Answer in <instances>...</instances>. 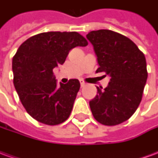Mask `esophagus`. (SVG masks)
<instances>
[{
    "mask_svg": "<svg viewBox=\"0 0 158 158\" xmlns=\"http://www.w3.org/2000/svg\"><path fill=\"white\" fill-rule=\"evenodd\" d=\"M79 82H80V85H81V87H84V86L85 85V82L84 80H82V79H81V80H80Z\"/></svg>",
    "mask_w": 158,
    "mask_h": 158,
    "instance_id": "esophagus-1",
    "label": "esophagus"
}]
</instances>
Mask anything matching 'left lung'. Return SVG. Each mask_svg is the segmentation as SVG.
<instances>
[{
    "instance_id": "1",
    "label": "left lung",
    "mask_w": 158,
    "mask_h": 158,
    "mask_svg": "<svg viewBox=\"0 0 158 158\" xmlns=\"http://www.w3.org/2000/svg\"><path fill=\"white\" fill-rule=\"evenodd\" d=\"M86 37L97 56L96 72L111 77L103 90L96 87L89 107L97 122L117 125L132 116L141 102L148 75L146 57L131 40L112 30L90 31Z\"/></svg>"
}]
</instances>
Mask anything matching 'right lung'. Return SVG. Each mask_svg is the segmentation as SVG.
Instances as JSON below:
<instances>
[{
    "label": "right lung",
    "instance_id": "obj_1",
    "mask_svg": "<svg viewBox=\"0 0 158 158\" xmlns=\"http://www.w3.org/2000/svg\"><path fill=\"white\" fill-rule=\"evenodd\" d=\"M87 45L77 32H47L30 37L19 46L12 58L13 84L33 118L47 125L69 118L80 83L73 79L57 85L53 69L64 63L71 49Z\"/></svg>",
    "mask_w": 158,
    "mask_h": 158
}]
</instances>
